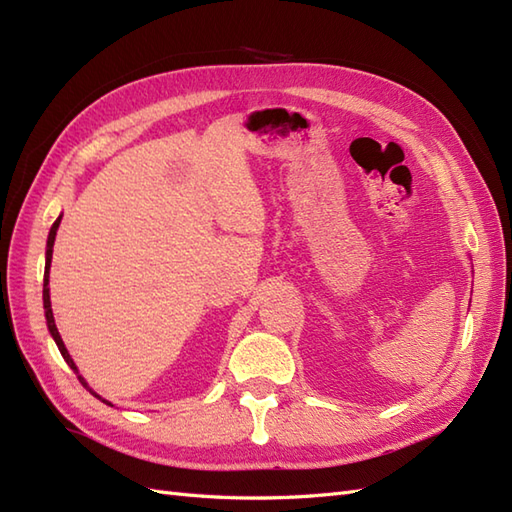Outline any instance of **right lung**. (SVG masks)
Listing matches in <instances>:
<instances>
[{
    "mask_svg": "<svg viewBox=\"0 0 512 512\" xmlns=\"http://www.w3.org/2000/svg\"><path fill=\"white\" fill-rule=\"evenodd\" d=\"M60 219L62 217H58L56 221H54V226H52V230H49V236H47V252H45V278H43V306H45V319H47V328H49V332H52V336H54V341H56V345H58V350H60V354H62V358L67 360V365L78 373V367H76V363H73V358L69 356V352H67V347H65V343H62V339H60V334H58V328H56V321H54V315H52V302H49V265H52V252H54V241H56V230H58V226H60ZM78 380L86 386V389H89V384L84 382V378L82 376H78ZM91 391V389H89ZM95 397H99L95 391H91ZM99 400H102V397H99ZM102 402H106V400H102ZM108 404V402H106Z\"/></svg>",
    "mask_w": 512,
    "mask_h": 512,
    "instance_id": "add662e5",
    "label": "right lung"
}]
</instances>
